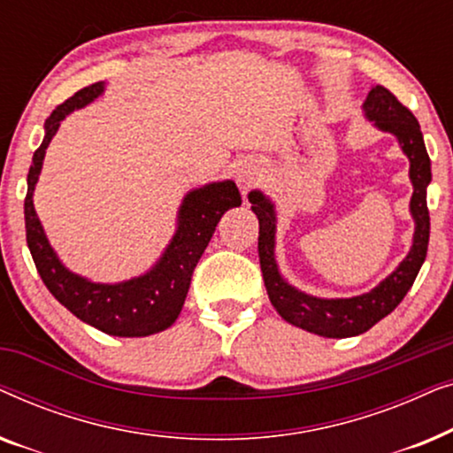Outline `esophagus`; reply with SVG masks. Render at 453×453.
<instances>
[{"instance_id": "1", "label": "esophagus", "mask_w": 453, "mask_h": 453, "mask_svg": "<svg viewBox=\"0 0 453 453\" xmlns=\"http://www.w3.org/2000/svg\"><path fill=\"white\" fill-rule=\"evenodd\" d=\"M257 179H259V171L256 166H243V169L237 171V183L243 194H247V191L257 183Z\"/></svg>"}]
</instances>
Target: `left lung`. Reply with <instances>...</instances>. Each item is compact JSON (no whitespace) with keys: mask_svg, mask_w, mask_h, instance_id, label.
I'll return each instance as SVG.
<instances>
[{"mask_svg":"<svg viewBox=\"0 0 453 453\" xmlns=\"http://www.w3.org/2000/svg\"><path fill=\"white\" fill-rule=\"evenodd\" d=\"M363 107L377 127L398 138L402 150L411 158V181L414 188L411 212L417 226H414L411 253L380 287L361 296H352V299H318V296H309L290 287L278 272L274 259V206L259 191L250 194L251 210L259 220V265H262L264 284L272 305L288 324L326 338L358 336L386 318L388 313H392L411 290L426 257V247H429L431 222L429 208H426V185L431 183V160L417 117L386 86L371 88Z\"/></svg>","mask_w":453,"mask_h":453,"instance_id":"1","label":"left lung"}]
</instances>
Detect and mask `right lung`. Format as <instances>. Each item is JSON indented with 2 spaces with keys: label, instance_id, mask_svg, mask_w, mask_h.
<instances>
[{
  "label": "right lung",
  "instance_id": "add662e5",
  "mask_svg": "<svg viewBox=\"0 0 453 453\" xmlns=\"http://www.w3.org/2000/svg\"><path fill=\"white\" fill-rule=\"evenodd\" d=\"M95 82L53 109L45 121V138L35 150L28 171V191L24 197L27 243L36 270L55 299L70 309L78 319L111 336L138 338L163 332L175 324L188 296L191 276L214 228L228 208L241 206V194L233 181L210 183L185 196L179 210V226L163 257L144 276L119 284H96L72 274L49 245L41 220L33 206V191L49 142L59 129L61 119L73 109L84 107L103 92Z\"/></svg>",
  "mask_w": 453,
  "mask_h": 453
}]
</instances>
